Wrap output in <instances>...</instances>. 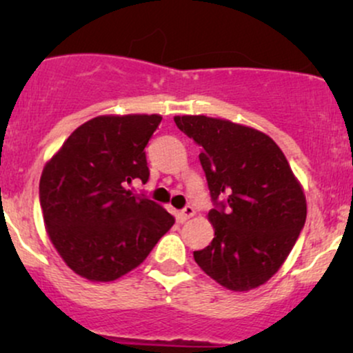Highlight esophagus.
I'll return each instance as SVG.
<instances>
[{"mask_svg": "<svg viewBox=\"0 0 353 353\" xmlns=\"http://www.w3.org/2000/svg\"><path fill=\"white\" fill-rule=\"evenodd\" d=\"M194 208H190V205H188V208H184L179 212V221L181 222H185V221H189L190 217H194Z\"/></svg>", "mask_w": 353, "mask_h": 353, "instance_id": "obj_1", "label": "esophagus"}]
</instances>
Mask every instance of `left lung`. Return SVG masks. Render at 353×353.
Segmentation results:
<instances>
[{
  "label": "left lung",
  "mask_w": 353,
  "mask_h": 353,
  "mask_svg": "<svg viewBox=\"0 0 353 353\" xmlns=\"http://www.w3.org/2000/svg\"><path fill=\"white\" fill-rule=\"evenodd\" d=\"M201 145L210 197L212 242L194 252L197 265L229 290L247 292L281 269L305 224V194L272 137L208 116H174Z\"/></svg>",
  "instance_id": "obj_1"
}]
</instances>
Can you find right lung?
Returning <instances> with one entry per match:
<instances>
[{
    "label": "right lung",
    "instance_id": "1",
    "mask_svg": "<svg viewBox=\"0 0 353 353\" xmlns=\"http://www.w3.org/2000/svg\"><path fill=\"white\" fill-rule=\"evenodd\" d=\"M161 114H104L81 124L44 164V225L72 272L111 282L144 262L174 217L124 188L148 182L144 148Z\"/></svg>",
    "mask_w": 353,
    "mask_h": 353
}]
</instances>
